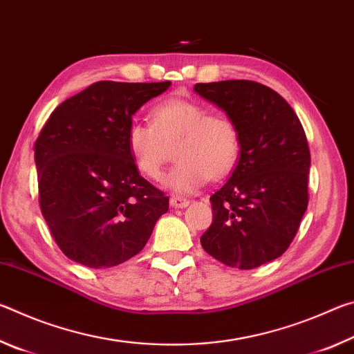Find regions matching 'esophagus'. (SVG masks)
I'll list each match as a JSON object with an SVG mask.
<instances>
[{
  "mask_svg": "<svg viewBox=\"0 0 354 354\" xmlns=\"http://www.w3.org/2000/svg\"><path fill=\"white\" fill-rule=\"evenodd\" d=\"M190 201L187 198H183V196H171V198H170V206L175 207V209L187 207Z\"/></svg>",
  "mask_w": 354,
  "mask_h": 354,
  "instance_id": "34e87169",
  "label": "esophagus"
}]
</instances>
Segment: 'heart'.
<instances>
[{
	"instance_id": "obj_1",
	"label": "heart",
	"mask_w": 354,
	"mask_h": 354,
	"mask_svg": "<svg viewBox=\"0 0 354 354\" xmlns=\"http://www.w3.org/2000/svg\"><path fill=\"white\" fill-rule=\"evenodd\" d=\"M127 143L136 169L159 179L171 158L178 162L167 173L164 185L173 194H190L207 178L226 176L241 154V133L225 113H209L196 101L170 98L156 104L151 124H129Z\"/></svg>"
}]
</instances>
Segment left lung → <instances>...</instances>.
<instances>
[{
  "instance_id": "left-lung-1",
  "label": "left lung",
  "mask_w": 354,
  "mask_h": 354,
  "mask_svg": "<svg viewBox=\"0 0 354 354\" xmlns=\"http://www.w3.org/2000/svg\"><path fill=\"white\" fill-rule=\"evenodd\" d=\"M194 91L225 111L241 133V156L211 195L214 218L200 242L225 266L251 270L289 248L306 212V134L289 103L263 84L200 82Z\"/></svg>"
}]
</instances>
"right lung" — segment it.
<instances>
[{
    "label": "right lung",
    "mask_w": 354,
    "mask_h": 354,
    "mask_svg": "<svg viewBox=\"0 0 354 354\" xmlns=\"http://www.w3.org/2000/svg\"><path fill=\"white\" fill-rule=\"evenodd\" d=\"M165 82H95L59 104L35 140L39 203L68 259L109 268L140 253L169 196L140 176L127 133Z\"/></svg>",
    "instance_id": "obj_1"
}]
</instances>
